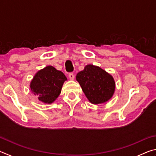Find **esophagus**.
Instances as JSON below:
<instances>
[{
	"mask_svg": "<svg viewBox=\"0 0 156 156\" xmlns=\"http://www.w3.org/2000/svg\"><path fill=\"white\" fill-rule=\"evenodd\" d=\"M69 78L70 80H74L75 76H74V74H73V73H69Z\"/></svg>",
	"mask_w": 156,
	"mask_h": 156,
	"instance_id": "esophagus-1",
	"label": "esophagus"
}]
</instances>
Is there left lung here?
I'll return each mask as SVG.
<instances>
[{
  "label": "left lung",
  "instance_id": "1",
  "mask_svg": "<svg viewBox=\"0 0 156 156\" xmlns=\"http://www.w3.org/2000/svg\"><path fill=\"white\" fill-rule=\"evenodd\" d=\"M82 89L92 104L104 103L112 98L115 91L114 79L98 66L87 65L76 75Z\"/></svg>",
  "mask_w": 156,
  "mask_h": 156
}]
</instances>
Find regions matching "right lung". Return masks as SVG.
<instances>
[{"mask_svg":"<svg viewBox=\"0 0 156 156\" xmlns=\"http://www.w3.org/2000/svg\"><path fill=\"white\" fill-rule=\"evenodd\" d=\"M67 80L62 72L52 66H47L36 73L31 81L30 89L40 101L51 104L58 97L63 83Z\"/></svg>","mask_w":156,"mask_h":156,"instance_id":"add662e5","label":"right lung"}]
</instances>
